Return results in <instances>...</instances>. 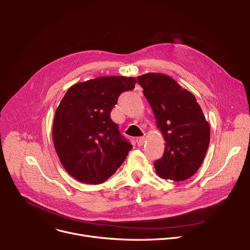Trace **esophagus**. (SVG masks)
Listing matches in <instances>:
<instances>
[{
  "label": "esophagus",
  "instance_id": "obj_1",
  "mask_svg": "<svg viewBox=\"0 0 250 250\" xmlns=\"http://www.w3.org/2000/svg\"><path fill=\"white\" fill-rule=\"evenodd\" d=\"M135 141H136V145H137L138 146H142L145 145L146 137H145V136H140V137H137V138L135 139Z\"/></svg>",
  "mask_w": 250,
  "mask_h": 250
}]
</instances>
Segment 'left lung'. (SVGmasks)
I'll return each mask as SVG.
<instances>
[{
    "label": "left lung",
    "instance_id": "8db88e82",
    "mask_svg": "<svg viewBox=\"0 0 250 250\" xmlns=\"http://www.w3.org/2000/svg\"><path fill=\"white\" fill-rule=\"evenodd\" d=\"M165 139L163 156L154 167L159 177L184 181L202 165L210 128L195 96L162 73L137 77Z\"/></svg>",
    "mask_w": 250,
    "mask_h": 250
}]
</instances>
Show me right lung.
<instances>
[{
    "label": "right lung",
    "mask_w": 250,
    "mask_h": 250,
    "mask_svg": "<svg viewBox=\"0 0 250 250\" xmlns=\"http://www.w3.org/2000/svg\"><path fill=\"white\" fill-rule=\"evenodd\" d=\"M136 79L103 76L70 87L57 106L52 139L69 175L86 184H100L123 164L132 146L121 134L111 112Z\"/></svg>",
    "instance_id": "add662e5"
}]
</instances>
